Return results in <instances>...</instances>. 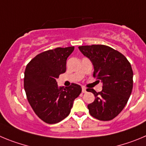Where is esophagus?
I'll return each mask as SVG.
<instances>
[{"mask_svg": "<svg viewBox=\"0 0 146 146\" xmlns=\"http://www.w3.org/2000/svg\"><path fill=\"white\" fill-rule=\"evenodd\" d=\"M82 92L85 93L86 92V89L85 87H82Z\"/></svg>", "mask_w": 146, "mask_h": 146, "instance_id": "esophagus-1", "label": "esophagus"}]
</instances>
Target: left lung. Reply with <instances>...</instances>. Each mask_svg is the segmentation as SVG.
Listing matches in <instances>:
<instances>
[{
  "label": "left lung",
  "instance_id": "1",
  "mask_svg": "<svg viewBox=\"0 0 146 146\" xmlns=\"http://www.w3.org/2000/svg\"><path fill=\"white\" fill-rule=\"evenodd\" d=\"M78 48L92 62L93 76L102 83L100 92L88 90L95 97L87 106L89 113L98 120H111L124 109L132 93L133 72L130 63L121 53L108 46H81Z\"/></svg>",
  "mask_w": 146,
  "mask_h": 146
}]
</instances>
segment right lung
Returning <instances> with one entry per match:
<instances>
[{
    "label": "right lung",
    "mask_w": 146,
    "mask_h": 146,
    "mask_svg": "<svg viewBox=\"0 0 146 146\" xmlns=\"http://www.w3.org/2000/svg\"><path fill=\"white\" fill-rule=\"evenodd\" d=\"M74 46L56 48L36 55L27 65L24 88L35 113L47 124H56L70 113L81 92L78 84L58 86L57 79L66 71V61Z\"/></svg>",
    "instance_id": "obj_1"
}]
</instances>
